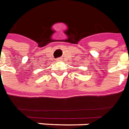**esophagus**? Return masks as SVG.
<instances>
[{
  "mask_svg": "<svg viewBox=\"0 0 129 129\" xmlns=\"http://www.w3.org/2000/svg\"><path fill=\"white\" fill-rule=\"evenodd\" d=\"M57 61H61V58H58L57 59Z\"/></svg>",
  "mask_w": 129,
  "mask_h": 129,
  "instance_id": "34e87169",
  "label": "esophagus"
}]
</instances>
